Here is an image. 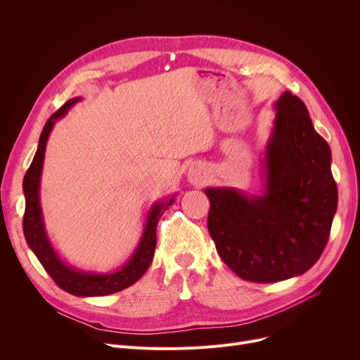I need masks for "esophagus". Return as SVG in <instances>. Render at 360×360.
<instances>
[{
  "label": "esophagus",
  "instance_id": "obj_1",
  "mask_svg": "<svg viewBox=\"0 0 360 360\" xmlns=\"http://www.w3.org/2000/svg\"><path fill=\"white\" fill-rule=\"evenodd\" d=\"M204 181H205V178H204V175L201 172H195V174L191 175V182L193 184H202Z\"/></svg>",
  "mask_w": 360,
  "mask_h": 360
}]
</instances>
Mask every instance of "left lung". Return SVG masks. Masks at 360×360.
<instances>
[{
  "label": "left lung",
  "mask_w": 360,
  "mask_h": 360,
  "mask_svg": "<svg viewBox=\"0 0 360 360\" xmlns=\"http://www.w3.org/2000/svg\"><path fill=\"white\" fill-rule=\"evenodd\" d=\"M262 162L264 191L212 186L207 219L223 262L255 283L288 280L308 271L323 254L337 212L331 150L297 96L285 91Z\"/></svg>",
  "instance_id": "8db88e82"
}]
</instances>
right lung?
<instances>
[{
	"mask_svg": "<svg viewBox=\"0 0 360 360\" xmlns=\"http://www.w3.org/2000/svg\"><path fill=\"white\" fill-rule=\"evenodd\" d=\"M80 101L82 98L70 99L46 121L42 129L34 158L23 179V193L26 200L23 232L29 248L33 251V254L37 257V259H39V262L56 285L74 296L90 297L117 293L120 290L129 288L131 285H134L139 278L143 277V274L147 271L155 257L156 228L159 219L167 210V207L174 204L175 195L170 200L158 201L151 205V209L147 214L143 235L140 238V242L137 243V248L118 270L112 273H87L74 269L68 266L65 261H63L58 252L53 250L46 233L39 188L45 160V150L51 131L55 122L63 118L65 113Z\"/></svg>",
	"mask_w": 360,
	"mask_h": 360,
	"instance_id": "add662e5",
	"label": "right lung"
}]
</instances>
